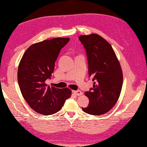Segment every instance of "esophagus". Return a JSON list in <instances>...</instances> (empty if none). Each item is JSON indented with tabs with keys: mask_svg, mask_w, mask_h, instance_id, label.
<instances>
[{
	"mask_svg": "<svg viewBox=\"0 0 147 147\" xmlns=\"http://www.w3.org/2000/svg\"><path fill=\"white\" fill-rule=\"evenodd\" d=\"M73 93L75 94L77 96H80V95H82V93L81 91L80 90H77V91H73Z\"/></svg>",
	"mask_w": 147,
	"mask_h": 147,
	"instance_id": "esophagus-1",
	"label": "esophagus"
}]
</instances>
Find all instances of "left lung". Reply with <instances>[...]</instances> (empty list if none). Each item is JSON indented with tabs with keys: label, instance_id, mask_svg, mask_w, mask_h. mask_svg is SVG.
Returning a JSON list of instances; mask_svg holds the SVG:
<instances>
[{
	"label": "left lung",
	"instance_id": "1",
	"mask_svg": "<svg viewBox=\"0 0 147 147\" xmlns=\"http://www.w3.org/2000/svg\"><path fill=\"white\" fill-rule=\"evenodd\" d=\"M79 40L86 51L90 76L93 88L85 93L89 106L83 111L91 115H101L114 107L120 95L123 73L120 62L109 43L97 34L81 35Z\"/></svg>",
	"mask_w": 147,
	"mask_h": 147
}]
</instances>
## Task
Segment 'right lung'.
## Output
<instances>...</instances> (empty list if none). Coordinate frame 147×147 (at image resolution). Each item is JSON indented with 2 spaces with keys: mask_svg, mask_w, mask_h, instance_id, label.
<instances>
[{
  "mask_svg": "<svg viewBox=\"0 0 147 147\" xmlns=\"http://www.w3.org/2000/svg\"><path fill=\"white\" fill-rule=\"evenodd\" d=\"M69 41V38H55L32 44L19 63L17 77L22 95L29 106L41 115L59 111L71 96L69 88L47 86L45 83L52 76L61 50Z\"/></svg>",
  "mask_w": 147,
  "mask_h": 147,
  "instance_id": "1",
  "label": "right lung"
}]
</instances>
